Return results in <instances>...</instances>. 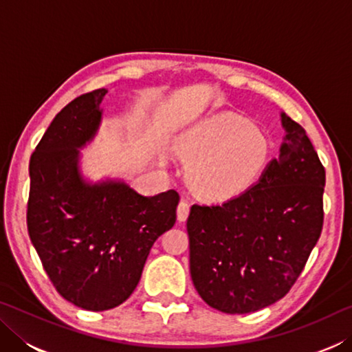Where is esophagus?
Wrapping results in <instances>:
<instances>
[{
    "label": "esophagus",
    "mask_w": 352,
    "mask_h": 352,
    "mask_svg": "<svg viewBox=\"0 0 352 352\" xmlns=\"http://www.w3.org/2000/svg\"><path fill=\"white\" fill-rule=\"evenodd\" d=\"M189 216V204L186 200H182L177 206V219L178 222H186V219Z\"/></svg>",
    "instance_id": "esophagus-1"
}]
</instances>
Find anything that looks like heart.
I'll use <instances>...</instances> for the list:
<instances>
[{
  "mask_svg": "<svg viewBox=\"0 0 352 352\" xmlns=\"http://www.w3.org/2000/svg\"><path fill=\"white\" fill-rule=\"evenodd\" d=\"M177 153L189 164V183L208 199H231L253 183L269 160L259 130L231 115H217L180 135Z\"/></svg>",
  "mask_w": 352,
  "mask_h": 352,
  "instance_id": "b5f03b06",
  "label": "heart"
}]
</instances>
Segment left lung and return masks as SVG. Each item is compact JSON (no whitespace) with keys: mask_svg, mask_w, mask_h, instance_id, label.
<instances>
[{"mask_svg":"<svg viewBox=\"0 0 352 352\" xmlns=\"http://www.w3.org/2000/svg\"><path fill=\"white\" fill-rule=\"evenodd\" d=\"M279 116L285 135L259 180L222 205H192L188 217L190 278L225 314L281 300L321 234L324 168L306 130Z\"/></svg>","mask_w":352,"mask_h":352,"instance_id":"8db88e82","label":"left lung"}]
</instances>
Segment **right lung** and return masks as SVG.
I'll list each match as a JSON object with an SVG mask.
<instances>
[{"mask_svg": "<svg viewBox=\"0 0 352 352\" xmlns=\"http://www.w3.org/2000/svg\"><path fill=\"white\" fill-rule=\"evenodd\" d=\"M109 90L82 94L54 118L29 163L28 231L58 294L85 311L122 305L140 283L155 241L170 230L177 190L142 195L124 178L93 182L82 148L102 124Z\"/></svg>", "mask_w": 352, "mask_h": 352, "instance_id": "add662e5", "label": "right lung"}]
</instances>
